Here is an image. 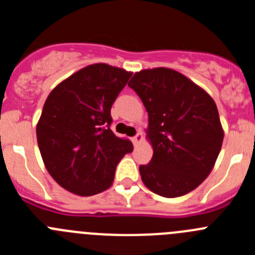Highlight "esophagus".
Returning <instances> with one entry per match:
<instances>
[{
    "label": "esophagus",
    "mask_w": 255,
    "mask_h": 255,
    "mask_svg": "<svg viewBox=\"0 0 255 255\" xmlns=\"http://www.w3.org/2000/svg\"><path fill=\"white\" fill-rule=\"evenodd\" d=\"M141 139H143V135H141L140 131H138V134L131 138V141H132V144H134V145H138V144L141 141Z\"/></svg>",
    "instance_id": "esophagus-1"
}]
</instances>
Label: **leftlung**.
<instances>
[{
	"label": "left lung",
	"instance_id": "obj_1",
	"mask_svg": "<svg viewBox=\"0 0 255 255\" xmlns=\"http://www.w3.org/2000/svg\"><path fill=\"white\" fill-rule=\"evenodd\" d=\"M128 85L148 112L153 157L139 166L144 185L164 198L188 194L208 176L222 147L215 101L190 79L166 67L141 70Z\"/></svg>",
	"mask_w": 255,
	"mask_h": 255
}]
</instances>
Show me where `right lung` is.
Instances as JSON below:
<instances>
[{"instance_id": "1", "label": "right lung", "mask_w": 255, "mask_h": 255, "mask_svg": "<svg viewBox=\"0 0 255 255\" xmlns=\"http://www.w3.org/2000/svg\"><path fill=\"white\" fill-rule=\"evenodd\" d=\"M131 73L106 64L79 70L47 97L37 125L44 166L58 185L82 197L112 185L117 163L132 150L110 126L111 107Z\"/></svg>"}]
</instances>
